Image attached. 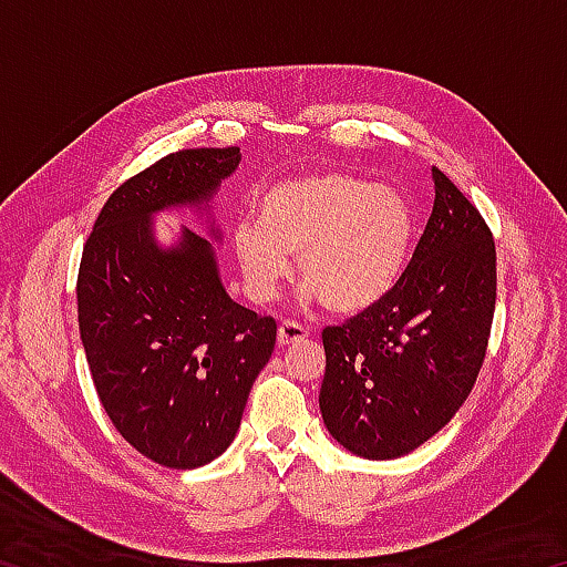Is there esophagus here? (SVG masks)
<instances>
[{
  "label": "esophagus",
  "mask_w": 567,
  "mask_h": 567,
  "mask_svg": "<svg viewBox=\"0 0 567 567\" xmlns=\"http://www.w3.org/2000/svg\"><path fill=\"white\" fill-rule=\"evenodd\" d=\"M307 334H310V330H307L305 324L295 322V320H285L280 324V330H277V342H280V344H292V342L305 340Z\"/></svg>",
  "instance_id": "1"
}]
</instances>
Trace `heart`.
<instances>
[{"label":"heart","instance_id":"obj_1","mask_svg":"<svg viewBox=\"0 0 567 567\" xmlns=\"http://www.w3.org/2000/svg\"><path fill=\"white\" fill-rule=\"evenodd\" d=\"M255 219L235 227L239 270L255 300H270L297 257L302 282L334 315L378 305L405 272L412 213L405 197L352 172L328 169L267 187Z\"/></svg>","mask_w":567,"mask_h":567}]
</instances>
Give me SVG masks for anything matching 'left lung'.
<instances>
[{
	"label": "left lung",
	"instance_id": "obj_1",
	"mask_svg": "<svg viewBox=\"0 0 567 567\" xmlns=\"http://www.w3.org/2000/svg\"><path fill=\"white\" fill-rule=\"evenodd\" d=\"M433 179V215L398 285L322 330V420L368 460L408 455L440 433L473 390L491 340L493 233L453 179L437 167Z\"/></svg>",
	"mask_w": 567,
	"mask_h": 567
}]
</instances>
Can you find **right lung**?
Here are the masks:
<instances>
[{"mask_svg":"<svg viewBox=\"0 0 567 567\" xmlns=\"http://www.w3.org/2000/svg\"><path fill=\"white\" fill-rule=\"evenodd\" d=\"M239 157L197 147L157 159L112 192L82 249L76 318L94 388L117 433L165 467L225 453L275 350V318L229 300L203 235L185 229L162 249L150 227L157 209L207 203Z\"/></svg>","mask_w":567,"mask_h":567,"instance_id":"add662e5","label":"right lung"}]
</instances>
